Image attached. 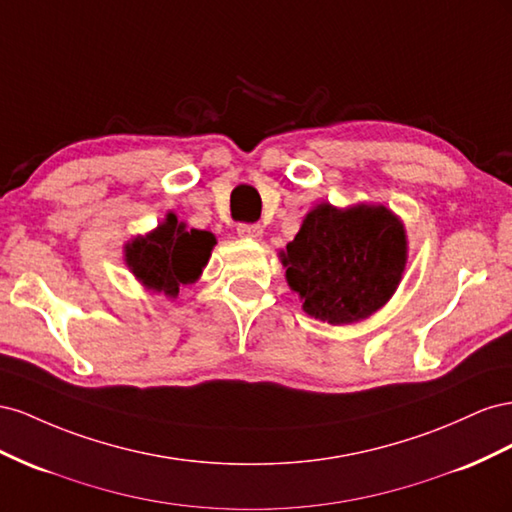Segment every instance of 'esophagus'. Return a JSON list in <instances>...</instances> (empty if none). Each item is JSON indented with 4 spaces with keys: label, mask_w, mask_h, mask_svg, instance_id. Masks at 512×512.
Returning <instances> with one entry per match:
<instances>
[{
    "label": "esophagus",
    "mask_w": 512,
    "mask_h": 512,
    "mask_svg": "<svg viewBox=\"0 0 512 512\" xmlns=\"http://www.w3.org/2000/svg\"><path fill=\"white\" fill-rule=\"evenodd\" d=\"M261 233H264V229H261V225H257V223H242V225H238V236L240 238L259 240Z\"/></svg>",
    "instance_id": "obj_1"
}]
</instances>
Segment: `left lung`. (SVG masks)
Segmentation results:
<instances>
[{
    "mask_svg": "<svg viewBox=\"0 0 512 512\" xmlns=\"http://www.w3.org/2000/svg\"><path fill=\"white\" fill-rule=\"evenodd\" d=\"M285 279L302 309L332 326L367 319L397 291L407 261V236L386 206L339 210L319 203L281 251Z\"/></svg>",
    "mask_w": 512,
    "mask_h": 512,
    "instance_id": "left-lung-1",
    "label": "left lung"
}]
</instances>
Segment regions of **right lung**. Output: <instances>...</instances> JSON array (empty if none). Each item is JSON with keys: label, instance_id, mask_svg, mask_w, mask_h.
<instances>
[{"label": "right lung", "instance_id": "obj_1", "mask_svg": "<svg viewBox=\"0 0 512 512\" xmlns=\"http://www.w3.org/2000/svg\"><path fill=\"white\" fill-rule=\"evenodd\" d=\"M214 244L210 231L186 229V223H178V216L169 212L148 236H137L124 246V259L145 289L175 298L182 285L199 279Z\"/></svg>", "mask_w": 512, "mask_h": 512}]
</instances>
